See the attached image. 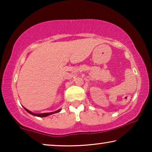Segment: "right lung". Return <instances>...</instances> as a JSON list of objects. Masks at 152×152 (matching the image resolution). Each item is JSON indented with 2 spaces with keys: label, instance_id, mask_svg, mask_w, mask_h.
<instances>
[{
  "label": "right lung",
  "instance_id": "add662e5",
  "mask_svg": "<svg viewBox=\"0 0 152 152\" xmlns=\"http://www.w3.org/2000/svg\"><path fill=\"white\" fill-rule=\"evenodd\" d=\"M24 109L25 110H27V111L30 113V114H31L32 115H33V116H36V117H48L49 116V115H52V114H54V113H59L61 111V109H58V110H56V111L54 112H50V113H39V114H36V113H32L31 111H30V110H29L28 109H27L26 108L24 107Z\"/></svg>",
  "mask_w": 152,
  "mask_h": 152
}]
</instances>
